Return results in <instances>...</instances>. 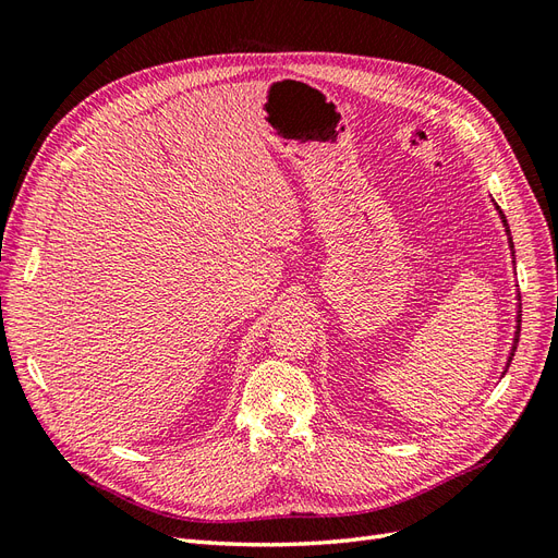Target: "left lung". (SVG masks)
Masks as SVG:
<instances>
[{"mask_svg":"<svg viewBox=\"0 0 558 558\" xmlns=\"http://www.w3.org/2000/svg\"><path fill=\"white\" fill-rule=\"evenodd\" d=\"M500 218H502V223H505V230H508V240H510V246H512V253H514V244H512V238H510V228H508V221H505V214H502V211H500ZM519 330H521V314H517V332H514V344H512V353H510L508 367H510V363H512V356H514L517 344H519Z\"/></svg>","mask_w":558,"mask_h":558,"instance_id":"left-lung-1","label":"left lung"}]
</instances>
